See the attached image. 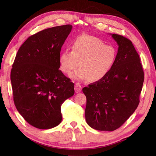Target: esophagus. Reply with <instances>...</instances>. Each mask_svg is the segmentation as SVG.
<instances>
[{"label": "esophagus", "mask_w": 156, "mask_h": 156, "mask_svg": "<svg viewBox=\"0 0 156 156\" xmlns=\"http://www.w3.org/2000/svg\"><path fill=\"white\" fill-rule=\"evenodd\" d=\"M82 90V86L79 83H77L75 84V90L76 93H79Z\"/></svg>", "instance_id": "esophagus-1"}]
</instances>
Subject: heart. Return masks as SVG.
Returning a JSON list of instances; mask_svg holds the SVG:
<instances>
[{
  "instance_id": "b5f03b06",
  "label": "heart",
  "mask_w": 156,
  "mask_h": 156,
  "mask_svg": "<svg viewBox=\"0 0 156 156\" xmlns=\"http://www.w3.org/2000/svg\"><path fill=\"white\" fill-rule=\"evenodd\" d=\"M72 51L65 50L60 55V69L70 76L83 81L98 82L105 77L114 66L117 58L115 47L105 44L96 37L83 35L77 37L71 45Z\"/></svg>"
}]
</instances>
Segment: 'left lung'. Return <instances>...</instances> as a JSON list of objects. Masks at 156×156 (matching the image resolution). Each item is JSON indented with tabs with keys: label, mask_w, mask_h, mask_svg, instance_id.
I'll return each mask as SVG.
<instances>
[{
	"label": "left lung",
	"mask_w": 156,
	"mask_h": 156,
	"mask_svg": "<svg viewBox=\"0 0 156 156\" xmlns=\"http://www.w3.org/2000/svg\"><path fill=\"white\" fill-rule=\"evenodd\" d=\"M119 45L114 66L101 81L83 88L87 97L85 119L92 128L114 131L135 112L144 82L139 55L126 37L111 34Z\"/></svg>",
	"instance_id": "obj_1"
}]
</instances>
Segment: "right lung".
Here are the masks:
<instances>
[{
  "label": "right lung",
  "mask_w": 156,
  "mask_h": 156,
  "mask_svg": "<svg viewBox=\"0 0 156 156\" xmlns=\"http://www.w3.org/2000/svg\"><path fill=\"white\" fill-rule=\"evenodd\" d=\"M72 29L66 25L28 37L11 71L13 101L28 123L51 129L62 121L61 105L74 94V84L59 69L60 50Z\"/></svg>",
  "instance_id": "1"
}]
</instances>
